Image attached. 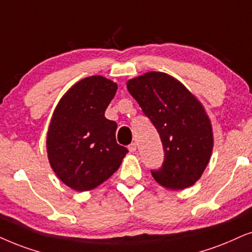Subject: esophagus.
<instances>
[{
    "label": "esophagus",
    "instance_id": "1",
    "mask_svg": "<svg viewBox=\"0 0 252 252\" xmlns=\"http://www.w3.org/2000/svg\"><path fill=\"white\" fill-rule=\"evenodd\" d=\"M128 149H129L130 152H135L136 149H137V145L135 144V143H131V144L128 146Z\"/></svg>",
    "mask_w": 252,
    "mask_h": 252
}]
</instances>
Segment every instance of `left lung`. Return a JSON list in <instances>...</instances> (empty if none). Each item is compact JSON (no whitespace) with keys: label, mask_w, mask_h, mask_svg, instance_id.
<instances>
[{"label":"left lung","mask_w":252,"mask_h":252,"mask_svg":"<svg viewBox=\"0 0 252 252\" xmlns=\"http://www.w3.org/2000/svg\"><path fill=\"white\" fill-rule=\"evenodd\" d=\"M126 88L159 132L163 167L151 172L161 187L193 186L211 160L214 135L208 114L189 89L164 72H146L126 81Z\"/></svg>","instance_id":"left-lung-1"}]
</instances>
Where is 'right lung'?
<instances>
[{
  "instance_id": "add662e5",
  "label": "right lung",
  "mask_w": 252,
  "mask_h": 252,
  "mask_svg": "<svg viewBox=\"0 0 252 252\" xmlns=\"http://www.w3.org/2000/svg\"><path fill=\"white\" fill-rule=\"evenodd\" d=\"M116 91V82L88 76L73 85L53 110L47 158L56 176L76 192L94 189L109 179L128 154L116 142V122L104 116Z\"/></svg>"
}]
</instances>
